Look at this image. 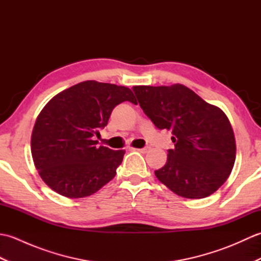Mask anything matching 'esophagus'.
I'll list each match as a JSON object with an SVG mask.
<instances>
[{
    "label": "esophagus",
    "mask_w": 261,
    "mask_h": 261,
    "mask_svg": "<svg viewBox=\"0 0 261 261\" xmlns=\"http://www.w3.org/2000/svg\"><path fill=\"white\" fill-rule=\"evenodd\" d=\"M135 150L139 151V152H141V153H146V152H148V150H149V147H145V148H141V149H135Z\"/></svg>",
    "instance_id": "obj_1"
}]
</instances>
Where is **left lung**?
Instances as JSON below:
<instances>
[{
  "label": "left lung",
  "mask_w": 261,
  "mask_h": 261,
  "mask_svg": "<svg viewBox=\"0 0 261 261\" xmlns=\"http://www.w3.org/2000/svg\"><path fill=\"white\" fill-rule=\"evenodd\" d=\"M143 112L175 143L167 162L154 170L171 192L185 198L210 196L224 184L236 160V139L228 116L190 88L134 86Z\"/></svg>",
  "instance_id": "obj_1"
}]
</instances>
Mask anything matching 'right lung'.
Returning <instances> with one entry per match:
<instances>
[{"label":"right lung","instance_id":"1","mask_svg":"<svg viewBox=\"0 0 261 261\" xmlns=\"http://www.w3.org/2000/svg\"><path fill=\"white\" fill-rule=\"evenodd\" d=\"M136 103L130 88L85 81L58 93L41 110L31 135V153L42 180L68 198L90 196L116 175L124 150L96 147L99 129L116 105Z\"/></svg>","mask_w":261,"mask_h":261}]
</instances>
